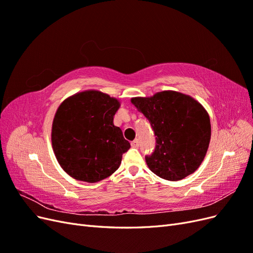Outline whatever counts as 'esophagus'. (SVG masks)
<instances>
[{
  "mask_svg": "<svg viewBox=\"0 0 253 253\" xmlns=\"http://www.w3.org/2000/svg\"><path fill=\"white\" fill-rule=\"evenodd\" d=\"M131 145H132V147L133 148H137V147H138V145H139V140L138 139H134L132 142H131Z\"/></svg>",
  "mask_w": 253,
  "mask_h": 253,
  "instance_id": "esophagus-1",
  "label": "esophagus"
}]
</instances>
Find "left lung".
I'll return each mask as SVG.
<instances>
[{
  "label": "left lung",
  "mask_w": 253,
  "mask_h": 253,
  "mask_svg": "<svg viewBox=\"0 0 253 253\" xmlns=\"http://www.w3.org/2000/svg\"><path fill=\"white\" fill-rule=\"evenodd\" d=\"M132 103L149 120L156 145L145 156L150 170L167 180H180L196 171L211 138L208 113L190 96L165 90Z\"/></svg>",
  "instance_id": "1"
}]
</instances>
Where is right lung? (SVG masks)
<instances>
[{"instance_id":"right-lung-1","label":"right lung","mask_w":253,"mask_h":253,"mask_svg":"<svg viewBox=\"0 0 253 253\" xmlns=\"http://www.w3.org/2000/svg\"><path fill=\"white\" fill-rule=\"evenodd\" d=\"M117 99L86 90L64 100L55 115L52 149L58 163L73 178L97 182L116 171L131 144L113 124Z\"/></svg>"}]
</instances>
